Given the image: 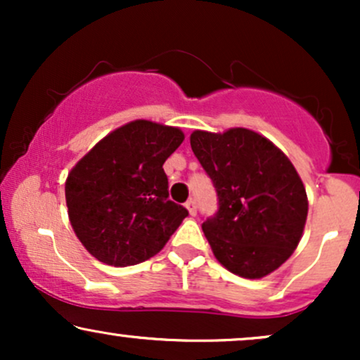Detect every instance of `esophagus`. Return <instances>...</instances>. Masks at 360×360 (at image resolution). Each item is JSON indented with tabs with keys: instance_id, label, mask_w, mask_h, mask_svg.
I'll use <instances>...</instances> for the list:
<instances>
[{
	"instance_id": "34e87169",
	"label": "esophagus",
	"mask_w": 360,
	"mask_h": 360,
	"mask_svg": "<svg viewBox=\"0 0 360 360\" xmlns=\"http://www.w3.org/2000/svg\"><path fill=\"white\" fill-rule=\"evenodd\" d=\"M186 208H188L189 214H191V217H194V214H196V212H198V208H196V201H194L193 198H189V200L186 201Z\"/></svg>"
}]
</instances>
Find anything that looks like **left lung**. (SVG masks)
<instances>
[{"instance_id": "left-lung-1", "label": "left lung", "mask_w": 360, "mask_h": 360, "mask_svg": "<svg viewBox=\"0 0 360 360\" xmlns=\"http://www.w3.org/2000/svg\"><path fill=\"white\" fill-rule=\"evenodd\" d=\"M191 148L213 181L218 212L203 221L214 257L247 279L271 274L303 235L308 198L291 160L247 128L194 130Z\"/></svg>"}]
</instances>
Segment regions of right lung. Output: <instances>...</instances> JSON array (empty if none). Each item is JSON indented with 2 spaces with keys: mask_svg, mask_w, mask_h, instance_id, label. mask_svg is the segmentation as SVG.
I'll list each match as a JSON object with an SVG mask.
<instances>
[{
  "mask_svg": "<svg viewBox=\"0 0 360 360\" xmlns=\"http://www.w3.org/2000/svg\"><path fill=\"white\" fill-rule=\"evenodd\" d=\"M183 140L179 128L135 120L72 167L65 181L69 220L93 257L125 267L162 250L188 217L184 206L169 200L162 169Z\"/></svg>",
  "mask_w": 360,
  "mask_h": 360,
  "instance_id": "obj_1",
  "label": "right lung"
}]
</instances>
